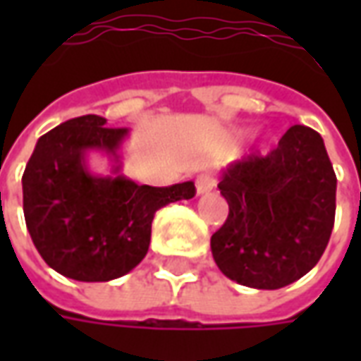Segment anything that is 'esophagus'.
Masks as SVG:
<instances>
[{
	"label": "esophagus",
	"mask_w": 361,
	"mask_h": 361,
	"mask_svg": "<svg viewBox=\"0 0 361 361\" xmlns=\"http://www.w3.org/2000/svg\"><path fill=\"white\" fill-rule=\"evenodd\" d=\"M195 188H197V195H203V193H209L212 188H214V180H212V176L209 173H203V176H199L195 181Z\"/></svg>",
	"instance_id": "34e87169"
}]
</instances>
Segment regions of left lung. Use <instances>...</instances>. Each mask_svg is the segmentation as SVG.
I'll list each match as a JSON object with an SVG mask.
<instances>
[{
    "label": "left lung",
    "mask_w": 361,
    "mask_h": 361,
    "mask_svg": "<svg viewBox=\"0 0 361 361\" xmlns=\"http://www.w3.org/2000/svg\"><path fill=\"white\" fill-rule=\"evenodd\" d=\"M228 219L211 238L214 263L243 286L279 290L317 265L334 226L336 176L317 131L292 126L267 157L220 172Z\"/></svg>",
    "instance_id": "left-lung-1"
}]
</instances>
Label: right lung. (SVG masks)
<instances>
[{
    "instance_id": "1",
    "label": "right lung",
    "mask_w": 361,
    "mask_h": 361,
    "mask_svg": "<svg viewBox=\"0 0 361 361\" xmlns=\"http://www.w3.org/2000/svg\"><path fill=\"white\" fill-rule=\"evenodd\" d=\"M126 127L89 114L67 119L36 142L23 173L28 234L54 271L81 282L119 279L141 263L158 209L195 195V183L139 185L121 173ZM112 158L110 176L88 170L89 152Z\"/></svg>"
}]
</instances>
